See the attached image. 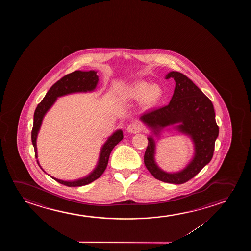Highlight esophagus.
<instances>
[{"label": "esophagus", "mask_w": 251, "mask_h": 251, "mask_svg": "<svg viewBox=\"0 0 251 251\" xmlns=\"http://www.w3.org/2000/svg\"><path fill=\"white\" fill-rule=\"evenodd\" d=\"M126 130L130 134H134V133H139L141 130V124H138V123H132L127 125V127H126Z\"/></svg>", "instance_id": "34e87169"}]
</instances>
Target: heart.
<instances>
[{"label":"heart","mask_w":251,"mask_h":251,"mask_svg":"<svg viewBox=\"0 0 251 251\" xmlns=\"http://www.w3.org/2000/svg\"><path fill=\"white\" fill-rule=\"evenodd\" d=\"M127 97L134 100H141L146 106H154L163 98L161 86L147 81H139L127 90Z\"/></svg>","instance_id":"obj_1"}]
</instances>
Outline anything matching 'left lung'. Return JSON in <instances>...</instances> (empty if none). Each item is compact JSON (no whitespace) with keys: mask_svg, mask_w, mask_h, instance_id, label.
Listing matches in <instances>:
<instances>
[{"mask_svg":"<svg viewBox=\"0 0 251 251\" xmlns=\"http://www.w3.org/2000/svg\"><path fill=\"white\" fill-rule=\"evenodd\" d=\"M169 78L174 79L176 86L168 105L148 110L140 117V120L151 130L148 137L144 163L155 178L162 182L182 184L197 175L211 161L219 135V127L211 100L191 79L176 71L168 73L165 79ZM169 126L189 136L194 145L193 158L178 172H165L154 160V138L159 137L161 132Z\"/></svg>","mask_w":251,"mask_h":251,"instance_id":"obj_1","label":"left lung"}]
</instances>
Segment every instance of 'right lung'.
Instances as JSON below:
<instances>
[{
	"mask_svg": "<svg viewBox=\"0 0 251 251\" xmlns=\"http://www.w3.org/2000/svg\"><path fill=\"white\" fill-rule=\"evenodd\" d=\"M98 83H99V76L97 75V71L95 70H90V71L77 70L62 77V79H59L57 82L55 83L50 87V89L49 90L48 93H46L45 98L40 103H38V107L35 110L33 127L31 130V141L34 147L36 158H38L37 138H38V132L41 127L42 122L49 110L53 106V104L57 100V98L72 94V93H92L96 89ZM123 139H124V134L122 129H117L110 135V137H108L106 141L103 143L101 148L100 157L95 168L93 169V172L84 177L77 179V180H73V181H64V180L53 177L51 176H49L56 182L69 187H79V186L89 184L103 174L108 165L110 152L115 148V146L118 144ZM37 162L38 165L40 166V168L44 171L38 160H37Z\"/></svg>",
	"mask_w": 251,
	"mask_h": 251,
	"instance_id": "1",
	"label": "right lung"
}]
</instances>
